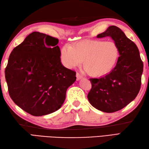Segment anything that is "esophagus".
Masks as SVG:
<instances>
[{"mask_svg":"<svg viewBox=\"0 0 149 149\" xmlns=\"http://www.w3.org/2000/svg\"><path fill=\"white\" fill-rule=\"evenodd\" d=\"M76 77H77V80L78 81V80H79V79H81L83 78V76H82V75L79 74V73L77 72V74H76Z\"/></svg>","mask_w":149,"mask_h":149,"instance_id":"1","label":"esophagus"}]
</instances>
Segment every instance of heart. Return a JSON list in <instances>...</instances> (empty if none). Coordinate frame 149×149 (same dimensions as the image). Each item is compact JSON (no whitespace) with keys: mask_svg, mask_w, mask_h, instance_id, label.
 Masks as SVG:
<instances>
[{"mask_svg":"<svg viewBox=\"0 0 149 149\" xmlns=\"http://www.w3.org/2000/svg\"><path fill=\"white\" fill-rule=\"evenodd\" d=\"M120 50L117 44L104 40H85L66 45L61 49V59L66 67L73 68L81 65L93 77H100L109 73L115 66L119 58Z\"/></svg>","mask_w":149,"mask_h":149,"instance_id":"heart-1","label":"heart"}]
</instances>
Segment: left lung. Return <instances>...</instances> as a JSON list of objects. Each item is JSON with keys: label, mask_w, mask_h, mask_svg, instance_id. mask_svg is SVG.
Masks as SVG:
<instances>
[{"label": "left lung", "mask_w": 149, "mask_h": 149, "mask_svg": "<svg viewBox=\"0 0 149 149\" xmlns=\"http://www.w3.org/2000/svg\"><path fill=\"white\" fill-rule=\"evenodd\" d=\"M109 36L118 45L120 54L115 67L99 79H90L91 89L88 94L95 108L106 113L122 109L133 100L141 87L143 64L136 45L115 26H109L97 38Z\"/></svg>", "instance_id": "1"}]
</instances>
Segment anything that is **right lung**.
<instances>
[{
  "label": "right lung",
  "instance_id": "1",
  "mask_svg": "<svg viewBox=\"0 0 149 149\" xmlns=\"http://www.w3.org/2000/svg\"><path fill=\"white\" fill-rule=\"evenodd\" d=\"M59 40L33 32L12 50L5 69L13 101L31 115H46L58 110L76 72L61 62Z\"/></svg>",
  "mask_w": 149,
  "mask_h": 149
}]
</instances>
